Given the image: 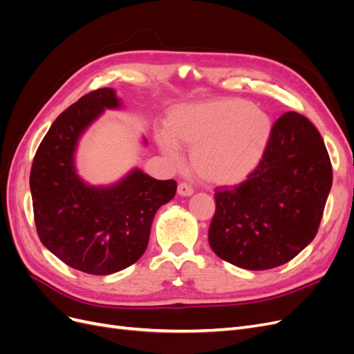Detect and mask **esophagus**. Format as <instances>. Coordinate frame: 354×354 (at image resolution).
<instances>
[{"label": "esophagus", "mask_w": 354, "mask_h": 354, "mask_svg": "<svg viewBox=\"0 0 354 354\" xmlns=\"http://www.w3.org/2000/svg\"><path fill=\"white\" fill-rule=\"evenodd\" d=\"M177 192L180 196H190L192 194H194V187L187 183H180L177 187Z\"/></svg>", "instance_id": "34e87169"}]
</instances>
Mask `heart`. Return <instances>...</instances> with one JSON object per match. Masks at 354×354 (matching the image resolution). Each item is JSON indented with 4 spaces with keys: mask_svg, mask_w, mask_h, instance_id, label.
<instances>
[{
    "mask_svg": "<svg viewBox=\"0 0 354 354\" xmlns=\"http://www.w3.org/2000/svg\"><path fill=\"white\" fill-rule=\"evenodd\" d=\"M159 146L178 160V147L192 149V167L214 185L238 183L259 165L272 134L264 111L238 99L181 104L169 112Z\"/></svg>",
    "mask_w": 354,
    "mask_h": 354,
    "instance_id": "obj_1",
    "label": "heart"
}]
</instances>
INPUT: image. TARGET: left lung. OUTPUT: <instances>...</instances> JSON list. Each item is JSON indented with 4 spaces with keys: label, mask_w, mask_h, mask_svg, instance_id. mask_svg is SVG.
Here are the masks:
<instances>
[{
    "label": "left lung",
    "mask_w": 354,
    "mask_h": 354,
    "mask_svg": "<svg viewBox=\"0 0 354 354\" xmlns=\"http://www.w3.org/2000/svg\"><path fill=\"white\" fill-rule=\"evenodd\" d=\"M330 186V159L317 128L297 112L283 113L252 173L216 190L211 250L246 270L291 261L315 239Z\"/></svg>",
    "instance_id": "left-lung-1"
}]
</instances>
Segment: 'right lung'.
<instances>
[{
    "mask_svg": "<svg viewBox=\"0 0 354 354\" xmlns=\"http://www.w3.org/2000/svg\"><path fill=\"white\" fill-rule=\"evenodd\" d=\"M120 106L112 88L82 95L56 118L30 168L39 241L59 260L88 274H112L140 259L156 211L177 190L174 180H156L140 169L109 187H91L78 177L73 153L81 134L104 109Z\"/></svg>",
    "mask_w": 354,
    "mask_h": 354,
    "instance_id": "right-lung-1",
    "label": "right lung"
}]
</instances>
